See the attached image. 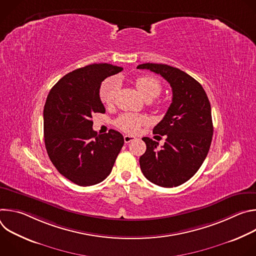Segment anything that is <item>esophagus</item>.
Masks as SVG:
<instances>
[{
	"label": "esophagus",
	"instance_id": "esophagus-1",
	"mask_svg": "<svg viewBox=\"0 0 256 256\" xmlns=\"http://www.w3.org/2000/svg\"><path fill=\"white\" fill-rule=\"evenodd\" d=\"M124 142H126V144H128V142H132L134 140H136V138H134V136H130V134H126V136H124Z\"/></svg>",
	"mask_w": 256,
	"mask_h": 256
}]
</instances>
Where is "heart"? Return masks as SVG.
<instances>
[{
	"label": "heart",
	"instance_id": "b5f03b06",
	"mask_svg": "<svg viewBox=\"0 0 256 256\" xmlns=\"http://www.w3.org/2000/svg\"><path fill=\"white\" fill-rule=\"evenodd\" d=\"M134 85L138 92L147 100H152L156 98L157 96H159L162 90L160 81L154 76H140L136 80ZM118 90V82L116 78L106 79L105 81H103L99 89L100 100L106 105L112 104L116 99ZM149 120L147 116L130 114L120 116L116 122V126L120 130L128 134L136 132L142 126L147 124Z\"/></svg>",
	"mask_w": 256,
	"mask_h": 256
}]
</instances>
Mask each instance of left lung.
I'll list each match as a JSON object with an SVG mask.
<instances>
[{"label": "left lung", "instance_id": "obj_1", "mask_svg": "<svg viewBox=\"0 0 256 256\" xmlns=\"http://www.w3.org/2000/svg\"><path fill=\"white\" fill-rule=\"evenodd\" d=\"M161 75L172 88V102L153 132L166 136L159 142L144 136L147 150L140 157L142 174L162 188L181 186L190 180L204 163L212 142L214 128L210 104L202 86L186 72L163 64H142Z\"/></svg>", "mask_w": 256, "mask_h": 256}]
</instances>
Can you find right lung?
<instances>
[{"label":"right lung","mask_w":256,"mask_h":256,"mask_svg":"<svg viewBox=\"0 0 256 256\" xmlns=\"http://www.w3.org/2000/svg\"><path fill=\"white\" fill-rule=\"evenodd\" d=\"M110 64H93L64 76L50 91L44 109L46 148L56 170L80 186H90L110 174L124 140L110 130L97 134L94 114H104L99 97L102 81L122 72Z\"/></svg>","instance_id":"add662e5"}]
</instances>
